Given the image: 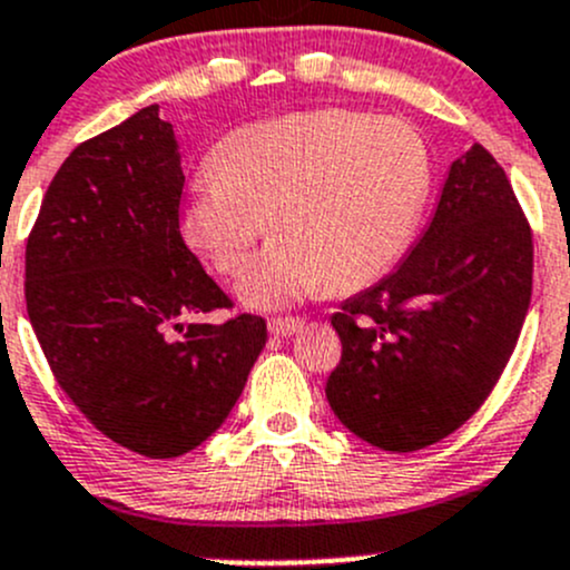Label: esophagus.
<instances>
[{
  "label": "esophagus",
  "mask_w": 570,
  "mask_h": 570,
  "mask_svg": "<svg viewBox=\"0 0 570 570\" xmlns=\"http://www.w3.org/2000/svg\"><path fill=\"white\" fill-rule=\"evenodd\" d=\"M301 327H303V320H297V317L269 320V333H273V336H292V333H297Z\"/></svg>",
  "instance_id": "34e87169"
}]
</instances>
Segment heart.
Here are the masks:
<instances>
[{
  "label": "heart",
  "instance_id": "b5f03b06",
  "mask_svg": "<svg viewBox=\"0 0 570 570\" xmlns=\"http://www.w3.org/2000/svg\"><path fill=\"white\" fill-rule=\"evenodd\" d=\"M184 206V237L220 275H237L267 232L278 237L239 278L250 308L375 284L411 245L433 181L407 120L320 107L234 129Z\"/></svg>",
  "mask_w": 570,
  "mask_h": 570
}]
</instances>
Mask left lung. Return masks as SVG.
<instances>
[{"label":"left lung","mask_w":570,"mask_h":570,"mask_svg":"<svg viewBox=\"0 0 570 570\" xmlns=\"http://www.w3.org/2000/svg\"><path fill=\"white\" fill-rule=\"evenodd\" d=\"M530 297V220L502 165L474 142L452 163L411 256L331 317L342 338L325 386L333 413L386 452L446 439L502 377Z\"/></svg>","instance_id":"obj_1"}]
</instances>
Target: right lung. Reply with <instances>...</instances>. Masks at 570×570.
<instances>
[{"label": "right lung", "mask_w": 570, "mask_h": 570, "mask_svg": "<svg viewBox=\"0 0 570 570\" xmlns=\"http://www.w3.org/2000/svg\"><path fill=\"white\" fill-rule=\"evenodd\" d=\"M181 157L151 105L79 142L27 237L32 331L68 400L115 444L178 458L243 394L267 322L232 308L178 228Z\"/></svg>", "instance_id": "add662e5"}]
</instances>
